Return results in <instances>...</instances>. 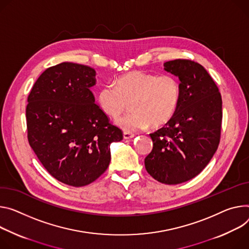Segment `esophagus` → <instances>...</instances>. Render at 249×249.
Masks as SVG:
<instances>
[{
    "label": "esophagus",
    "instance_id": "obj_1",
    "mask_svg": "<svg viewBox=\"0 0 249 249\" xmlns=\"http://www.w3.org/2000/svg\"><path fill=\"white\" fill-rule=\"evenodd\" d=\"M134 136H135V135H134L133 133L128 132V131H124V133H123V137H124V139H131V138H133Z\"/></svg>",
    "mask_w": 249,
    "mask_h": 249
}]
</instances>
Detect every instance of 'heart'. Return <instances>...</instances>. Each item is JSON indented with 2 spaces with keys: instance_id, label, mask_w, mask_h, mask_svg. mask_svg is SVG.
<instances>
[{
  "instance_id": "1",
  "label": "heart",
  "mask_w": 249,
  "mask_h": 249,
  "mask_svg": "<svg viewBox=\"0 0 249 249\" xmlns=\"http://www.w3.org/2000/svg\"><path fill=\"white\" fill-rule=\"evenodd\" d=\"M179 99V81L171 73L131 71L98 92L101 109L113 118L119 117L132 103L134 111L116 120V124L128 132L146 129L151 124L153 127L167 124L174 117Z\"/></svg>"
}]
</instances>
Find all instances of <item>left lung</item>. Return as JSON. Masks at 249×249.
Instances as JSON below:
<instances>
[{
    "label": "left lung",
    "mask_w": 249,
    "mask_h": 249,
    "mask_svg": "<svg viewBox=\"0 0 249 249\" xmlns=\"http://www.w3.org/2000/svg\"><path fill=\"white\" fill-rule=\"evenodd\" d=\"M165 71L179 79L180 99L174 117L151 133L147 172L158 182L177 185L197 176L212 160L220 140L222 100L218 87L199 63L175 59Z\"/></svg>",
    "instance_id": "8db88e82"
}]
</instances>
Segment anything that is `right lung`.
<instances>
[{"instance_id":"1","label":"right lung","mask_w":249,"mask_h":249,"mask_svg":"<svg viewBox=\"0 0 249 249\" xmlns=\"http://www.w3.org/2000/svg\"><path fill=\"white\" fill-rule=\"evenodd\" d=\"M95 71L62 62L35 82L26 109L29 143L46 170L72 187L91 184L108 168L110 144L123 132L95 103Z\"/></svg>"}]
</instances>
